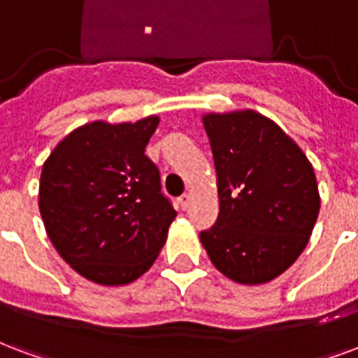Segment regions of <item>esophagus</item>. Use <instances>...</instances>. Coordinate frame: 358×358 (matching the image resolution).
Listing matches in <instances>:
<instances>
[{
  "label": "esophagus",
  "mask_w": 358,
  "mask_h": 358,
  "mask_svg": "<svg viewBox=\"0 0 358 358\" xmlns=\"http://www.w3.org/2000/svg\"><path fill=\"white\" fill-rule=\"evenodd\" d=\"M189 201H192V195H189V193H184V195H182V197L178 199V203H180V206L186 210L187 206H189Z\"/></svg>",
  "instance_id": "34e87169"
}]
</instances>
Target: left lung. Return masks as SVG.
<instances>
[{
    "label": "left lung",
    "mask_w": 358,
    "mask_h": 358,
    "mask_svg": "<svg viewBox=\"0 0 358 358\" xmlns=\"http://www.w3.org/2000/svg\"><path fill=\"white\" fill-rule=\"evenodd\" d=\"M220 213L199 239L218 269L241 285H262L303 252L319 216L313 165L287 132L252 110L208 113Z\"/></svg>",
    "instance_id": "obj_1"
}]
</instances>
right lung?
<instances>
[{"label":"right lung","instance_id":"obj_1","mask_svg":"<svg viewBox=\"0 0 358 358\" xmlns=\"http://www.w3.org/2000/svg\"><path fill=\"white\" fill-rule=\"evenodd\" d=\"M157 115L94 121L70 132L45 161L39 213L58 254L85 279L119 287L144 275L176 210L144 153Z\"/></svg>","mask_w":358,"mask_h":358}]
</instances>
